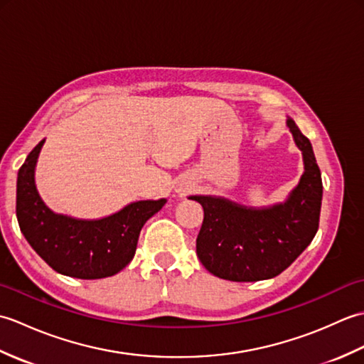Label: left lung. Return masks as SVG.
I'll list each match as a JSON object with an SVG mask.
<instances>
[{
    "label": "left lung",
    "mask_w": 364,
    "mask_h": 364,
    "mask_svg": "<svg viewBox=\"0 0 364 364\" xmlns=\"http://www.w3.org/2000/svg\"><path fill=\"white\" fill-rule=\"evenodd\" d=\"M288 127L304 153L305 172L282 205L249 210L219 197L194 196L205 218L197 257L206 270L230 282H258L288 269L318 233L322 178L313 146L292 119Z\"/></svg>",
    "instance_id": "8db88e82"
}]
</instances>
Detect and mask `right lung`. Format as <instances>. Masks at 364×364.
I'll use <instances>...</instances> for the list:
<instances>
[{
  "label": "right lung",
  "instance_id": "right-lung-1",
  "mask_svg": "<svg viewBox=\"0 0 364 364\" xmlns=\"http://www.w3.org/2000/svg\"><path fill=\"white\" fill-rule=\"evenodd\" d=\"M45 141L38 142L18 170L17 219L23 236L56 272L97 280L115 275L134 258L144 223L166 200H144L98 220H80L54 214L38 197L34 168Z\"/></svg>",
  "mask_w": 364,
  "mask_h": 364
}]
</instances>
